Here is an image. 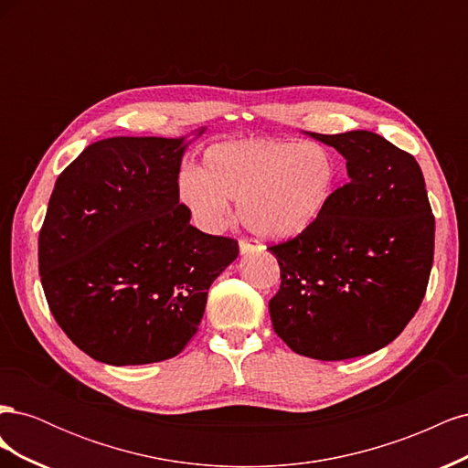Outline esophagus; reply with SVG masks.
<instances>
[{
  "label": "esophagus",
  "instance_id": "esophagus-1",
  "mask_svg": "<svg viewBox=\"0 0 468 468\" xmlns=\"http://www.w3.org/2000/svg\"><path fill=\"white\" fill-rule=\"evenodd\" d=\"M260 250V244L256 242V239H239V253L242 256H246V253H251V251H258Z\"/></svg>",
  "mask_w": 468,
  "mask_h": 468
}]
</instances>
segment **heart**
Wrapping results in <instances>:
<instances>
[{
  "label": "heart",
  "mask_w": 468,
  "mask_h": 468,
  "mask_svg": "<svg viewBox=\"0 0 468 468\" xmlns=\"http://www.w3.org/2000/svg\"><path fill=\"white\" fill-rule=\"evenodd\" d=\"M339 181V164L318 143L279 138L230 140L207 148L201 169H183L177 197L193 222L217 232L238 201L239 218L271 242L313 230L328 210Z\"/></svg>",
  "instance_id": "1"
}]
</instances>
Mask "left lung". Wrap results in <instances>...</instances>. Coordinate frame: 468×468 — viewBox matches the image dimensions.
<instances>
[{
  "instance_id": "1",
  "label": "left lung",
  "mask_w": 468,
  "mask_h": 468,
  "mask_svg": "<svg viewBox=\"0 0 468 468\" xmlns=\"http://www.w3.org/2000/svg\"><path fill=\"white\" fill-rule=\"evenodd\" d=\"M310 136L346 158L313 230L271 246L281 287L269 301L273 330L320 361L369 356L414 318L433 265L435 218L412 154L369 131Z\"/></svg>"
}]
</instances>
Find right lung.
<instances>
[{"instance_id":"obj_1","label":"right lung","mask_w":468,"mask_h":468,"mask_svg":"<svg viewBox=\"0 0 468 468\" xmlns=\"http://www.w3.org/2000/svg\"><path fill=\"white\" fill-rule=\"evenodd\" d=\"M193 136L90 144L54 183L38 273L54 320L95 361L176 357L199 328L208 287L238 258L232 238L191 226L177 177Z\"/></svg>"}]
</instances>
